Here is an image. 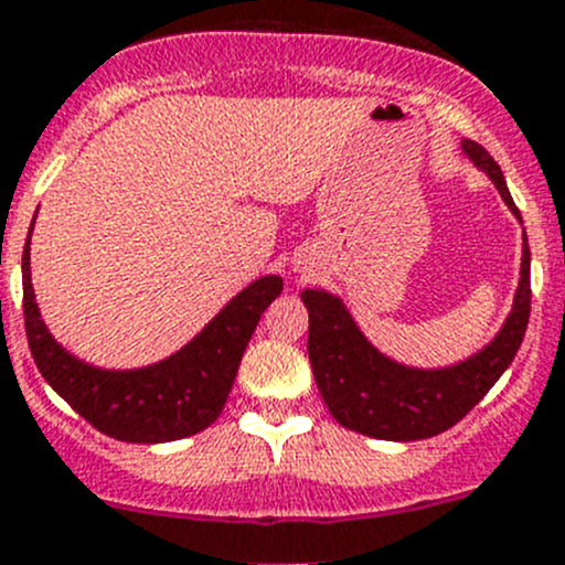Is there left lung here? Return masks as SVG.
I'll use <instances>...</instances> for the list:
<instances>
[{
  "label": "left lung",
  "mask_w": 565,
  "mask_h": 565,
  "mask_svg": "<svg viewBox=\"0 0 565 565\" xmlns=\"http://www.w3.org/2000/svg\"><path fill=\"white\" fill-rule=\"evenodd\" d=\"M463 154L489 173L505 204L519 217L494 157L472 140H463ZM300 300L309 309L311 372L333 419L342 428L372 439H430L461 422L486 397L522 344L530 320L527 237L522 250V278L502 331L478 355L447 370H411L377 353L342 300L322 289H303Z\"/></svg>",
  "instance_id": "8db88e82"
}]
</instances>
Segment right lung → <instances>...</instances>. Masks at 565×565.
Returning a JSON list of instances; mask_svg holds the SVG:
<instances>
[{
    "mask_svg": "<svg viewBox=\"0 0 565 565\" xmlns=\"http://www.w3.org/2000/svg\"><path fill=\"white\" fill-rule=\"evenodd\" d=\"M21 278L26 342L41 375L93 428L131 445L177 441L210 428L226 405L262 311L284 289L278 276L259 278L171 359L143 370H98L60 348L43 326L30 278V237Z\"/></svg>",
    "mask_w": 565,
    "mask_h": 565,
    "instance_id": "right-lung-1",
    "label": "right lung"
}]
</instances>
